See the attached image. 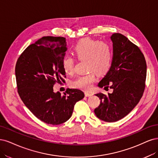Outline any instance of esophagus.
Segmentation results:
<instances>
[{
  "instance_id": "34e87169",
  "label": "esophagus",
  "mask_w": 158,
  "mask_h": 158,
  "mask_svg": "<svg viewBox=\"0 0 158 158\" xmlns=\"http://www.w3.org/2000/svg\"><path fill=\"white\" fill-rule=\"evenodd\" d=\"M92 94H93L92 93L90 92H87V91H86V92L85 93V96H92Z\"/></svg>"
}]
</instances>
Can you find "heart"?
Masks as SVG:
<instances>
[{
    "label": "heart",
    "mask_w": 158,
    "mask_h": 158,
    "mask_svg": "<svg viewBox=\"0 0 158 158\" xmlns=\"http://www.w3.org/2000/svg\"><path fill=\"white\" fill-rule=\"evenodd\" d=\"M73 53L79 60H86V70L89 72L79 75L71 85L75 88L89 90L96 80V73L104 75L110 70L113 59L111 46L106 41H99L89 37L81 39L73 48ZM74 59L65 56L62 60V67L68 74L74 71Z\"/></svg>",
    "instance_id": "heart-1"
}]
</instances>
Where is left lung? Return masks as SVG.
<instances>
[{
  "mask_svg": "<svg viewBox=\"0 0 158 158\" xmlns=\"http://www.w3.org/2000/svg\"><path fill=\"white\" fill-rule=\"evenodd\" d=\"M111 39L112 63L98 86L113 92L96 94L100 104L94 110L97 118L107 122L118 121L133 110L143 95L146 78V60L139 47L120 33L113 34Z\"/></svg>",
  "mask_w": 158,
  "mask_h": 158,
  "instance_id": "left-lung-1",
  "label": "left lung"
}]
</instances>
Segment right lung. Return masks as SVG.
Listing matches in <instances>:
<instances>
[{"instance_id": "obj_1", "label": "right lung", "mask_w": 158, "mask_h": 158, "mask_svg": "<svg viewBox=\"0 0 158 158\" xmlns=\"http://www.w3.org/2000/svg\"><path fill=\"white\" fill-rule=\"evenodd\" d=\"M65 38L47 36L30 44L19 56L15 68L18 93L25 106L44 123L59 125L72 115L83 91L68 89L61 95L53 86L64 81L62 60L67 51Z\"/></svg>"}]
</instances>
